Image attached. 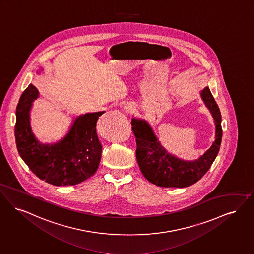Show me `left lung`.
I'll use <instances>...</instances> for the list:
<instances>
[{
    "instance_id": "left-lung-1",
    "label": "left lung",
    "mask_w": 254,
    "mask_h": 254,
    "mask_svg": "<svg viewBox=\"0 0 254 254\" xmlns=\"http://www.w3.org/2000/svg\"><path fill=\"white\" fill-rule=\"evenodd\" d=\"M201 95L213 114L216 131L213 145L196 161L184 162L166 152L147 123L132 119V131L137 144V162L149 183L166 188L187 187L198 182L213 164L222 139L221 113L208 87L203 89Z\"/></svg>"
}]
</instances>
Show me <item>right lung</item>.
<instances>
[{
    "label": "right lung",
    "mask_w": 254,
    "mask_h": 254,
    "mask_svg": "<svg viewBox=\"0 0 254 254\" xmlns=\"http://www.w3.org/2000/svg\"><path fill=\"white\" fill-rule=\"evenodd\" d=\"M39 95L30 84L17 106L15 138L20 158L39 179L56 186L75 185L96 172L102 145L96 122L104 112L86 113L75 119L67 136L55 144H41L32 133L31 103Z\"/></svg>",
    "instance_id": "right-lung-1"
}]
</instances>
